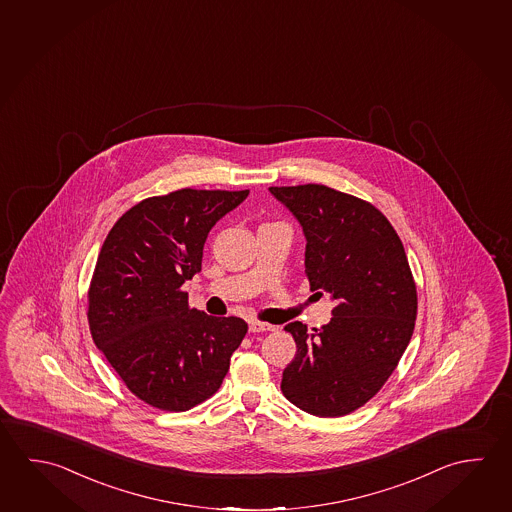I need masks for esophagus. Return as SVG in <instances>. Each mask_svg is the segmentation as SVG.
Here are the masks:
<instances>
[{
  "label": "esophagus",
  "mask_w": 512,
  "mask_h": 512,
  "mask_svg": "<svg viewBox=\"0 0 512 512\" xmlns=\"http://www.w3.org/2000/svg\"><path fill=\"white\" fill-rule=\"evenodd\" d=\"M275 329H277V327L271 325V323L257 322V320L250 322V331L252 332H268L275 331Z\"/></svg>",
  "instance_id": "1"
}]
</instances>
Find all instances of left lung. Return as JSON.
<instances>
[{
    "label": "left lung",
    "mask_w": 512,
    "mask_h": 512,
    "mask_svg": "<svg viewBox=\"0 0 512 512\" xmlns=\"http://www.w3.org/2000/svg\"><path fill=\"white\" fill-rule=\"evenodd\" d=\"M305 235L311 291L334 300L331 322L287 323L296 356L282 394L316 417H341L370 401L412 340L417 289L399 235L374 205L325 185L269 187Z\"/></svg>",
    "instance_id": "1"
}]
</instances>
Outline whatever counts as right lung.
<instances>
[{
  "mask_svg": "<svg viewBox=\"0 0 512 512\" xmlns=\"http://www.w3.org/2000/svg\"><path fill=\"white\" fill-rule=\"evenodd\" d=\"M250 190L181 189L129 208L109 230L88 291L91 336L144 403L187 412L216 394L248 323L190 309L208 232Z\"/></svg>",
  "mask_w": 512,
  "mask_h": 512,
  "instance_id": "add662e5",
  "label": "right lung"
}]
</instances>
